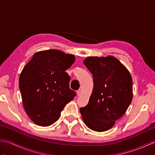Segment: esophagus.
I'll list each match as a JSON object with an SVG mask.
<instances>
[{
    "label": "esophagus",
    "instance_id": "1",
    "mask_svg": "<svg viewBox=\"0 0 155 155\" xmlns=\"http://www.w3.org/2000/svg\"><path fill=\"white\" fill-rule=\"evenodd\" d=\"M81 93H82V92H81V89H80V90H78V91H77V96H78V97L81 96Z\"/></svg>",
    "mask_w": 155,
    "mask_h": 155
}]
</instances>
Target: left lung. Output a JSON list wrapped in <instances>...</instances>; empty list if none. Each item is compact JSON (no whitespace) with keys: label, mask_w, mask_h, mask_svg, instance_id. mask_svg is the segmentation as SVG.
Returning <instances> with one entry per match:
<instances>
[{"label":"left lung","mask_w":155,"mask_h":155,"mask_svg":"<svg viewBox=\"0 0 155 155\" xmlns=\"http://www.w3.org/2000/svg\"><path fill=\"white\" fill-rule=\"evenodd\" d=\"M84 64L93 74L89 101L80 112L90 129L104 132L126 113L133 100V79L124 65L113 56L88 57Z\"/></svg>","instance_id":"1"}]
</instances>
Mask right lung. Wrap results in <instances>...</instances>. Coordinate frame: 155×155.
<instances>
[{
	"label": "right lung",
	"instance_id": "1",
	"mask_svg": "<svg viewBox=\"0 0 155 155\" xmlns=\"http://www.w3.org/2000/svg\"><path fill=\"white\" fill-rule=\"evenodd\" d=\"M75 61L73 54L56 49L37 52L19 77L22 104L31 120L41 127L57 121L64 106L73 99L70 77L65 72Z\"/></svg>",
	"mask_w": 155,
	"mask_h": 155
}]
</instances>
